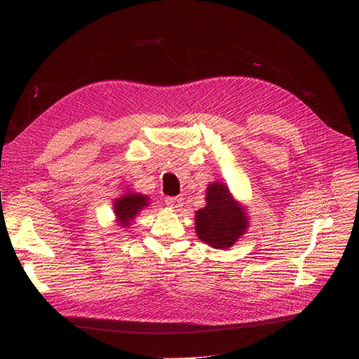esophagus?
<instances>
[{"mask_svg": "<svg viewBox=\"0 0 359 359\" xmlns=\"http://www.w3.org/2000/svg\"><path fill=\"white\" fill-rule=\"evenodd\" d=\"M165 201H166V204H168L169 208H172V209H177V208H180L182 197H180V196H175V197H170V196H168Z\"/></svg>", "mask_w": 359, "mask_h": 359, "instance_id": "obj_1", "label": "esophagus"}]
</instances>
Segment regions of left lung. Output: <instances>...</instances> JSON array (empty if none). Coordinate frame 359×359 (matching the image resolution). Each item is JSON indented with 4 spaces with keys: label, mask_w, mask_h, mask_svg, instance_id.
Segmentation results:
<instances>
[{
    "label": "left lung",
    "mask_w": 359,
    "mask_h": 359,
    "mask_svg": "<svg viewBox=\"0 0 359 359\" xmlns=\"http://www.w3.org/2000/svg\"><path fill=\"white\" fill-rule=\"evenodd\" d=\"M208 206L196 213V231L201 241L215 248H229L245 231L247 216L223 183L208 189Z\"/></svg>",
    "instance_id": "1"
}]
</instances>
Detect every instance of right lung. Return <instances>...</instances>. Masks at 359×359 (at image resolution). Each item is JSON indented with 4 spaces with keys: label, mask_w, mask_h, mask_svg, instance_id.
<instances>
[{
    "label": "right lung",
    "mask_w": 359,
    "mask_h": 359,
    "mask_svg": "<svg viewBox=\"0 0 359 359\" xmlns=\"http://www.w3.org/2000/svg\"><path fill=\"white\" fill-rule=\"evenodd\" d=\"M147 200L149 198L142 194H128L116 198L115 213L123 227L130 226V220H133L136 213L149 204Z\"/></svg>",
    "instance_id": "obj_1"
}]
</instances>
